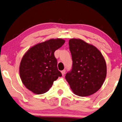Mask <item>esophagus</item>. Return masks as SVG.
<instances>
[{"label":"esophagus","mask_w":122,"mask_h":122,"mask_svg":"<svg viewBox=\"0 0 122 122\" xmlns=\"http://www.w3.org/2000/svg\"><path fill=\"white\" fill-rule=\"evenodd\" d=\"M65 70H63V71H61V75H62V76H64V75H65Z\"/></svg>","instance_id":"34e87169"}]
</instances>
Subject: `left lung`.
I'll return each mask as SVG.
<instances>
[{"label":"left lung","mask_w":122,"mask_h":122,"mask_svg":"<svg viewBox=\"0 0 122 122\" xmlns=\"http://www.w3.org/2000/svg\"><path fill=\"white\" fill-rule=\"evenodd\" d=\"M69 44L73 64L65 79L75 95L89 96L103 84L107 76L106 61L96 47L82 39H71Z\"/></svg>","instance_id":"left-lung-1"}]
</instances>
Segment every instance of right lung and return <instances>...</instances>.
<instances>
[{
  "instance_id": "right-lung-1",
  "label": "right lung",
  "mask_w": 122,
  "mask_h": 122,
  "mask_svg": "<svg viewBox=\"0 0 122 122\" xmlns=\"http://www.w3.org/2000/svg\"><path fill=\"white\" fill-rule=\"evenodd\" d=\"M65 42L61 38L50 39L37 44L26 52L20 63L19 75L28 90L35 94H43L61 76L54 52Z\"/></svg>"
}]
</instances>
